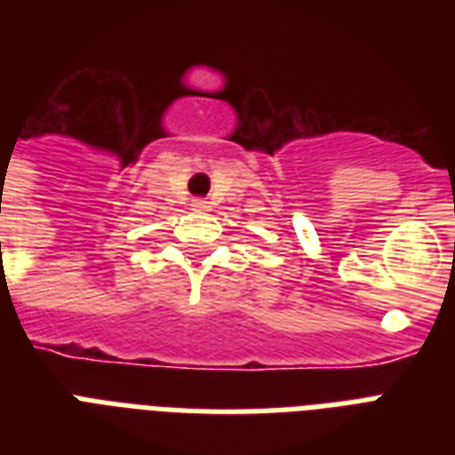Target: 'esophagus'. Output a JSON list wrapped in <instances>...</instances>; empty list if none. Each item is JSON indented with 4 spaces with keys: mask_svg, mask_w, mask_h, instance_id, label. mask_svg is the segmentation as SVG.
Here are the masks:
<instances>
[{
    "mask_svg": "<svg viewBox=\"0 0 455 455\" xmlns=\"http://www.w3.org/2000/svg\"><path fill=\"white\" fill-rule=\"evenodd\" d=\"M193 210H198V212H207V210H210V203H207V200H193Z\"/></svg>",
    "mask_w": 455,
    "mask_h": 455,
    "instance_id": "1",
    "label": "esophagus"
}]
</instances>
